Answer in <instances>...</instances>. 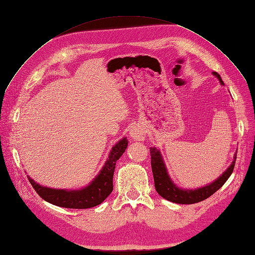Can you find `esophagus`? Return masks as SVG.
I'll return each mask as SVG.
<instances>
[{"label":"esophagus","instance_id":"1","mask_svg":"<svg viewBox=\"0 0 255 255\" xmlns=\"http://www.w3.org/2000/svg\"><path fill=\"white\" fill-rule=\"evenodd\" d=\"M130 137L134 140H143L146 138V131L141 126L134 125L130 129Z\"/></svg>","mask_w":255,"mask_h":255}]
</instances>
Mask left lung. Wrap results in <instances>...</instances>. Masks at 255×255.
Returning a JSON list of instances; mask_svg holds the SVG:
<instances>
[{"label":"left lung","mask_w":255,"mask_h":255,"mask_svg":"<svg viewBox=\"0 0 255 255\" xmlns=\"http://www.w3.org/2000/svg\"><path fill=\"white\" fill-rule=\"evenodd\" d=\"M213 75L217 77L221 84L224 85L222 79H221L220 75L217 72H213ZM150 154H151V165H152V172L154 177V184H155L156 192L162 198L167 199V200L171 202L178 203V204L198 203L205 200V199L215 194L219 189L222 187V185L227 181L232 172H234L235 163L237 159V153H236L234 156V160H232L227 170L224 171L222 175L219 176L216 180L204 186L190 190V189H182V187L177 186L173 182L168 173V169L165 167L162 155L158 149H156L155 147H151Z\"/></svg>","instance_id":"obj_1"}]
</instances>
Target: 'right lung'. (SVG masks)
Instances as JSON below:
<instances>
[{"label":"right lung","mask_w":255,"mask_h":255,"mask_svg":"<svg viewBox=\"0 0 255 255\" xmlns=\"http://www.w3.org/2000/svg\"><path fill=\"white\" fill-rule=\"evenodd\" d=\"M128 146L126 137L119 140L112 148L108 158L105 161L102 170L84 187L79 190H60L42 186L35 182L30 176L28 179L33 189L43 200L56 206L65 208L84 209L101 204L114 190L113 178L116 169L117 160L123 155Z\"/></svg>","instance_id":"obj_1"}]
</instances>
